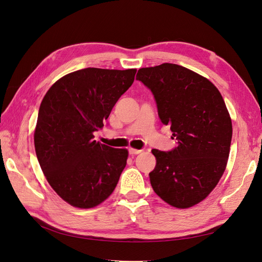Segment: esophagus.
<instances>
[{
    "label": "esophagus",
    "instance_id": "obj_1",
    "mask_svg": "<svg viewBox=\"0 0 262 262\" xmlns=\"http://www.w3.org/2000/svg\"><path fill=\"white\" fill-rule=\"evenodd\" d=\"M141 152H142V149H137V148H132V147L129 148V153L131 155H137V154H140Z\"/></svg>",
    "mask_w": 262,
    "mask_h": 262
}]
</instances>
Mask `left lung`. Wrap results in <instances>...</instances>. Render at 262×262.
I'll list each match as a JSON object with an SVG mask.
<instances>
[{
  "label": "left lung",
  "instance_id": "left-lung-1",
  "mask_svg": "<svg viewBox=\"0 0 262 262\" xmlns=\"http://www.w3.org/2000/svg\"><path fill=\"white\" fill-rule=\"evenodd\" d=\"M137 80L153 93L158 117L178 144L169 152L152 149L150 185L172 207H192L210 194L226 168L233 128L224 99L208 78L172 63L142 68Z\"/></svg>",
  "mask_w": 262,
  "mask_h": 262
}]
</instances>
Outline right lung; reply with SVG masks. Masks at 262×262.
I'll list each match as a JSON object with an SVG mask.
<instances>
[{
	"label": "right lung",
	"mask_w": 262,
	"mask_h": 262,
	"mask_svg": "<svg viewBox=\"0 0 262 262\" xmlns=\"http://www.w3.org/2000/svg\"><path fill=\"white\" fill-rule=\"evenodd\" d=\"M136 69L87 68L67 74L47 92L34 134L38 162L49 185L75 208L90 209L113 193L128 160L125 148L94 140Z\"/></svg>",
	"instance_id": "add662e5"
}]
</instances>
